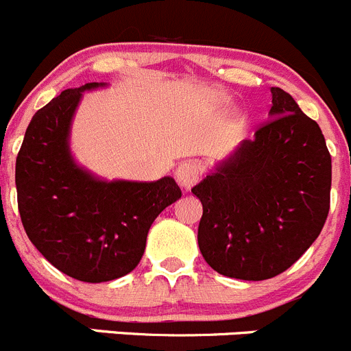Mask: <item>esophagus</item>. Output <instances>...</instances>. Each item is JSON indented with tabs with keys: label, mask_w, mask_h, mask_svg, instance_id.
I'll return each mask as SVG.
<instances>
[{
	"label": "esophagus",
	"mask_w": 351,
	"mask_h": 351,
	"mask_svg": "<svg viewBox=\"0 0 351 351\" xmlns=\"http://www.w3.org/2000/svg\"><path fill=\"white\" fill-rule=\"evenodd\" d=\"M176 179L184 189L193 188L199 179V165L196 162H184L176 170Z\"/></svg>",
	"instance_id": "34e87169"
}]
</instances>
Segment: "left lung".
<instances>
[{"label":"left lung","instance_id":"8db88e82","mask_svg":"<svg viewBox=\"0 0 351 351\" xmlns=\"http://www.w3.org/2000/svg\"><path fill=\"white\" fill-rule=\"evenodd\" d=\"M270 93V120L191 189L203 205V258L222 276L243 281L289 269L329 213L331 155L319 123L281 88Z\"/></svg>","mask_w":351,"mask_h":351}]
</instances>
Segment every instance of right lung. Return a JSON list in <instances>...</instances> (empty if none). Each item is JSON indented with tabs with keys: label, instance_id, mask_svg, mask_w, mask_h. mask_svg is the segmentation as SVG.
<instances>
[{
	"label": "right lung",
	"instance_id": "obj_1",
	"mask_svg": "<svg viewBox=\"0 0 351 351\" xmlns=\"http://www.w3.org/2000/svg\"><path fill=\"white\" fill-rule=\"evenodd\" d=\"M89 82L65 89L36 112L16 156L15 184L23 229L51 265L84 282L119 279L141 260L153 220L181 198L172 178L106 181L79 165L70 125Z\"/></svg>",
	"mask_w": 351,
	"mask_h": 351
}]
</instances>
